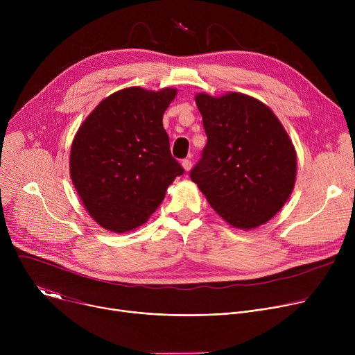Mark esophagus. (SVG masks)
<instances>
[{
  "label": "esophagus",
  "mask_w": 355,
  "mask_h": 355,
  "mask_svg": "<svg viewBox=\"0 0 355 355\" xmlns=\"http://www.w3.org/2000/svg\"><path fill=\"white\" fill-rule=\"evenodd\" d=\"M181 164H182V168H184V170H185V171H189V170H191V167H192V162H191V156H189V157H188V159H184V160H182V163H181Z\"/></svg>",
  "instance_id": "esophagus-1"
}]
</instances>
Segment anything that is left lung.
<instances>
[{
  "mask_svg": "<svg viewBox=\"0 0 355 355\" xmlns=\"http://www.w3.org/2000/svg\"><path fill=\"white\" fill-rule=\"evenodd\" d=\"M208 143L191 180L230 226L250 230L285 205L296 180V151L275 114L241 92L195 95Z\"/></svg>",
  "mask_w": 355,
  "mask_h": 355,
  "instance_id": "left-lung-1",
  "label": "left lung"
}]
</instances>
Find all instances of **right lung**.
I'll list each match as a JSON object with an SVG mask.
<instances>
[{
  "label": "right lung",
  "instance_id": "right-lung-1",
  "mask_svg": "<svg viewBox=\"0 0 355 355\" xmlns=\"http://www.w3.org/2000/svg\"><path fill=\"white\" fill-rule=\"evenodd\" d=\"M175 88L129 87L111 94L78 128L70 177L85 211L110 232L137 229L156 212L175 177L163 115Z\"/></svg>",
  "mask_w": 355,
  "mask_h": 355
}]
</instances>
